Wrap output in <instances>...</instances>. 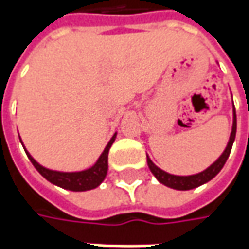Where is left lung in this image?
Returning a JSON list of instances; mask_svg holds the SVG:
<instances>
[{
  "label": "left lung",
  "instance_id": "1",
  "mask_svg": "<svg viewBox=\"0 0 249 249\" xmlns=\"http://www.w3.org/2000/svg\"><path fill=\"white\" fill-rule=\"evenodd\" d=\"M234 113V119H233V129H231V134H230V140H229V144L226 147L225 152L219 157V159L213 162L211 166L208 167L206 170L198 173V175H193V176H175V175H170V173H166L165 170L159 169L151 159L147 157V162H148L149 170L152 172V175L158 178L159 183L165 184V186L170 187V188H175V190H191V188H196V187L202 186L208 183L209 180H212L213 177L222 170V167L225 166L226 160L230 155V151H231V147H233V142H234L235 139V131H237V116H235V109L233 110Z\"/></svg>",
  "mask_w": 249,
  "mask_h": 249
}]
</instances>
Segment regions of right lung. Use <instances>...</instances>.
Returning <instances> with one entry per match:
<instances>
[{"mask_svg":"<svg viewBox=\"0 0 249 249\" xmlns=\"http://www.w3.org/2000/svg\"><path fill=\"white\" fill-rule=\"evenodd\" d=\"M116 134H113V137L110 139L108 145L105 147L104 152L101 154L98 160L95 162L94 166H91L87 170L83 172H73V173H65V172H55V170H50L45 169L41 165H38L32 155L26 151L27 157L30 159V162L33 163V166L38 170V173L43 177H45L50 183H53L55 186L62 187L71 191H87V190H92L95 187H98L104 181V178L107 176L108 172V152H109L110 145L113 144Z\"/></svg>","mask_w":249,"mask_h":249,"instance_id":"add662e5","label":"right lung"}]
</instances>
